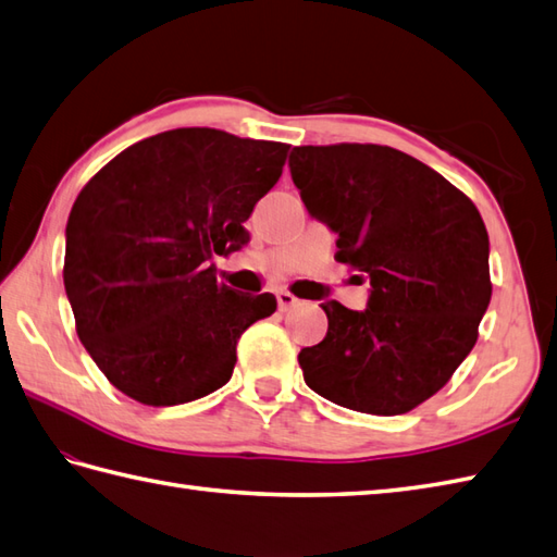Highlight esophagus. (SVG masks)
<instances>
[{
  "mask_svg": "<svg viewBox=\"0 0 557 557\" xmlns=\"http://www.w3.org/2000/svg\"><path fill=\"white\" fill-rule=\"evenodd\" d=\"M297 304H299V299L294 297V294H289V292H285V289L277 292V306H280V311H282V313L289 311V309H294V306H297Z\"/></svg>",
  "mask_w": 557,
  "mask_h": 557,
  "instance_id": "34e87169",
  "label": "esophagus"
}]
</instances>
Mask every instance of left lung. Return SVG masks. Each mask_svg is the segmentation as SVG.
<instances>
[{
	"label": "left lung",
	"mask_w": 557,
	"mask_h": 557,
	"mask_svg": "<svg viewBox=\"0 0 557 557\" xmlns=\"http://www.w3.org/2000/svg\"><path fill=\"white\" fill-rule=\"evenodd\" d=\"M289 172L309 215L337 234L335 258L371 282L363 311L321 304L327 335L301 349L304 381L339 407L407 413L476 345L491 304L486 224L445 176L387 146H301Z\"/></svg>",
	"instance_id": "left-lung-1"
}]
</instances>
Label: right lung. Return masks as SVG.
I'll return each instance as SVG.
<instances>
[{"label":"right lung","mask_w":557,"mask_h":557,"mask_svg":"<svg viewBox=\"0 0 557 557\" xmlns=\"http://www.w3.org/2000/svg\"><path fill=\"white\" fill-rule=\"evenodd\" d=\"M289 146L220 128H172L120 152L78 194L66 222L64 289L76 333L124 395L186 405L232 377L270 292L215 277V256L248 244L244 222L277 184Z\"/></svg>","instance_id":"right-lung-1"}]
</instances>
